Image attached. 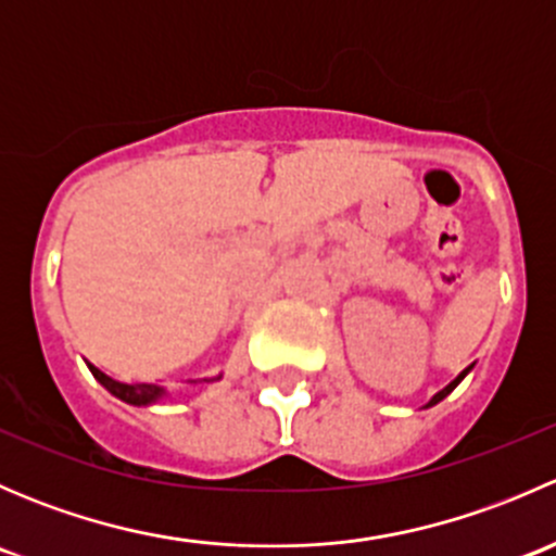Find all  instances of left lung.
Returning <instances> with one entry per match:
<instances>
[{
    "label": "left lung",
    "mask_w": 556,
    "mask_h": 556,
    "mask_svg": "<svg viewBox=\"0 0 556 556\" xmlns=\"http://www.w3.org/2000/svg\"><path fill=\"white\" fill-rule=\"evenodd\" d=\"M470 368H473V366H468V368H465V371H459V374H457V377H454V379H452V382L444 387V390H439V392H435V395H433V397H430V401H428V403H425V408H430V406H435V403H441V401H444V397H446V395H450V392L454 390V387H457L459 382H463V379H465V377H468V374H470Z\"/></svg>",
    "instance_id": "8db88e82"
}]
</instances>
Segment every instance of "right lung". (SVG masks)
I'll list each match as a JSON object with an SVG mask.
<instances>
[{"label": "right lung", "instance_id": "1", "mask_svg": "<svg viewBox=\"0 0 556 556\" xmlns=\"http://www.w3.org/2000/svg\"><path fill=\"white\" fill-rule=\"evenodd\" d=\"M88 368H91L93 379H97L104 390H110L112 395L121 397L123 403H131V406H153V403L164 401V397L169 395V390H166L164 384H126V382H117V379L106 377L104 371H99V368L91 366V363H88ZM215 379H220V377H215ZM215 379H204V382H215Z\"/></svg>", "mask_w": 556, "mask_h": 556}]
</instances>
